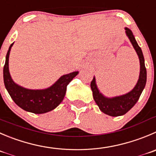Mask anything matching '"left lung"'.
Returning <instances> with one entry per match:
<instances>
[{"label":"left lung","mask_w":156,"mask_h":156,"mask_svg":"<svg viewBox=\"0 0 156 156\" xmlns=\"http://www.w3.org/2000/svg\"><path fill=\"white\" fill-rule=\"evenodd\" d=\"M125 29L126 35L136 50L140 62V73L136 87L132 91L125 95L113 98H107L99 93L96 87L95 77H93V80L90 83L91 90L93 91V99L97 106H99V109L105 114H107L111 116L122 115L129 111L139 100L146 83V68L145 66V60H144L142 49L138 45L133 32L129 28L126 27Z\"/></svg>","instance_id":"8db88e82"}]
</instances>
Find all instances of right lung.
I'll return each mask as SVG.
<instances>
[{
  "mask_svg": "<svg viewBox=\"0 0 156 156\" xmlns=\"http://www.w3.org/2000/svg\"><path fill=\"white\" fill-rule=\"evenodd\" d=\"M13 44L14 43L9 47L4 66V85L10 97L19 107L33 113H45L54 109L63 101L66 87L79 72L63 75L53 86L45 90H27L20 87L12 80L9 73V54Z\"/></svg>",
  "mask_w": 156,
  "mask_h": 156,
  "instance_id": "right-lung-1",
  "label": "right lung"
}]
</instances>
